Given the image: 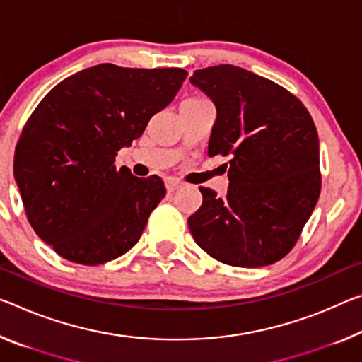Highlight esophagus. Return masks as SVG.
<instances>
[{"mask_svg": "<svg viewBox=\"0 0 362 362\" xmlns=\"http://www.w3.org/2000/svg\"><path fill=\"white\" fill-rule=\"evenodd\" d=\"M179 188H180V183L177 182V180H174V179H168V180H165V190H168L169 193L179 190Z\"/></svg>", "mask_w": 362, "mask_h": 362, "instance_id": "1", "label": "esophagus"}]
</instances>
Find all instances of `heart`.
I'll list each match as a JSON object with an SVG mask.
<instances>
[{
  "instance_id": "b5f03b06",
  "label": "heart",
  "mask_w": 362,
  "mask_h": 362,
  "mask_svg": "<svg viewBox=\"0 0 362 362\" xmlns=\"http://www.w3.org/2000/svg\"><path fill=\"white\" fill-rule=\"evenodd\" d=\"M190 100H193V101H198V100H203V98H190Z\"/></svg>"
}]
</instances>
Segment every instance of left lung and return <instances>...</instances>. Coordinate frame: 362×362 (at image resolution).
<instances>
[{
    "mask_svg": "<svg viewBox=\"0 0 362 362\" xmlns=\"http://www.w3.org/2000/svg\"><path fill=\"white\" fill-rule=\"evenodd\" d=\"M190 82L217 109L208 156H230L226 198L199 187L203 204L188 217L194 242L228 266L277 262L300 238L322 185L311 114L279 83L232 64L198 69Z\"/></svg>",
    "mask_w": 362,
    "mask_h": 362,
    "instance_id": "obj_1",
    "label": "left lung"
}]
</instances>
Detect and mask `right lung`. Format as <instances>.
<instances>
[{"label": "right lung", "instance_id": "right-lung-1", "mask_svg": "<svg viewBox=\"0 0 362 362\" xmlns=\"http://www.w3.org/2000/svg\"><path fill=\"white\" fill-rule=\"evenodd\" d=\"M187 76L179 67L98 64L64 78L38 103L16 145L14 177L32 228L61 257L96 266L139 242L165 197L164 182L114 163Z\"/></svg>", "mask_w": 362, "mask_h": 362}]
</instances>
